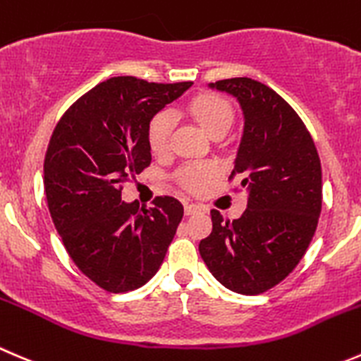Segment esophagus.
<instances>
[{"instance_id": "1", "label": "esophagus", "mask_w": 361, "mask_h": 361, "mask_svg": "<svg viewBox=\"0 0 361 361\" xmlns=\"http://www.w3.org/2000/svg\"><path fill=\"white\" fill-rule=\"evenodd\" d=\"M201 212V206L194 204V202H185V213L187 215H194V213Z\"/></svg>"}]
</instances>
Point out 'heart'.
<instances>
[{"instance_id": "heart-1", "label": "heart", "mask_w": 361, "mask_h": 361, "mask_svg": "<svg viewBox=\"0 0 361 361\" xmlns=\"http://www.w3.org/2000/svg\"><path fill=\"white\" fill-rule=\"evenodd\" d=\"M185 111L213 137L226 135L234 121V109L220 95L201 93L185 104ZM174 130V114L171 111H160L153 114L146 128V141L153 155H166L171 146V135ZM216 167L212 164H190L176 174L180 187L187 192H201L213 178Z\"/></svg>"}]
</instances>
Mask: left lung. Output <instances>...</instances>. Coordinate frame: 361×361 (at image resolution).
<instances>
[{
    "label": "left lung",
    "mask_w": 361,
    "mask_h": 361,
    "mask_svg": "<svg viewBox=\"0 0 361 361\" xmlns=\"http://www.w3.org/2000/svg\"><path fill=\"white\" fill-rule=\"evenodd\" d=\"M234 95L245 128L229 181L248 192L240 219L212 209L213 229L199 254L213 277L240 295H261L284 281L309 248L323 204L321 160L296 111L248 77L212 84Z\"/></svg>",
    "instance_id": "1"
}]
</instances>
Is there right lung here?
I'll list each match as a JSON object with an SVG mask.
<instances>
[{
    "label": "right lung",
    "mask_w": 361,
    "mask_h": 361,
    "mask_svg": "<svg viewBox=\"0 0 361 361\" xmlns=\"http://www.w3.org/2000/svg\"><path fill=\"white\" fill-rule=\"evenodd\" d=\"M190 86L111 77L79 97L52 132L44 160L51 219L70 259L107 293L145 286L183 219L171 195L146 208L121 201V190L152 164L146 128L153 114Z\"/></svg>",
    "instance_id": "right-lung-1"
}]
</instances>
